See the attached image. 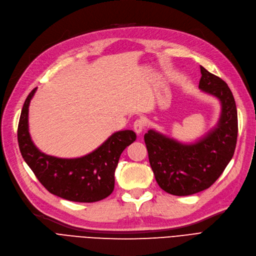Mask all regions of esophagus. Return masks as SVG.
<instances>
[{"label": "esophagus", "mask_w": 256, "mask_h": 256, "mask_svg": "<svg viewBox=\"0 0 256 256\" xmlns=\"http://www.w3.org/2000/svg\"><path fill=\"white\" fill-rule=\"evenodd\" d=\"M134 130L136 132L137 134H140L141 132H142L146 128V121L144 119H137L135 122H134Z\"/></svg>", "instance_id": "obj_1"}]
</instances>
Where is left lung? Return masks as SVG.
<instances>
[{
    "mask_svg": "<svg viewBox=\"0 0 256 256\" xmlns=\"http://www.w3.org/2000/svg\"><path fill=\"white\" fill-rule=\"evenodd\" d=\"M200 88L218 98L222 114L216 128L194 144H182L154 130L144 135L148 160L158 186L168 194L192 195L210 188L234 155L238 110L231 90L220 77L200 66Z\"/></svg>",
    "mask_w": 256,
    "mask_h": 256,
    "instance_id": "obj_1",
    "label": "left lung"
}]
</instances>
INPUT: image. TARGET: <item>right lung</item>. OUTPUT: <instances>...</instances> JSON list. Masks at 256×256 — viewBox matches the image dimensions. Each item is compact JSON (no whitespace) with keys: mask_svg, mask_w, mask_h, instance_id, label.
<instances>
[{"mask_svg":"<svg viewBox=\"0 0 256 256\" xmlns=\"http://www.w3.org/2000/svg\"><path fill=\"white\" fill-rule=\"evenodd\" d=\"M36 90L28 94L18 126L22 157L42 186L52 194L77 202L106 198L115 186V170L121 153L136 140L133 130L114 133L94 152L80 158L64 159L46 155L34 144L28 132V108Z\"/></svg>","mask_w":256,"mask_h":256,"instance_id":"obj_1","label":"right lung"}]
</instances>
